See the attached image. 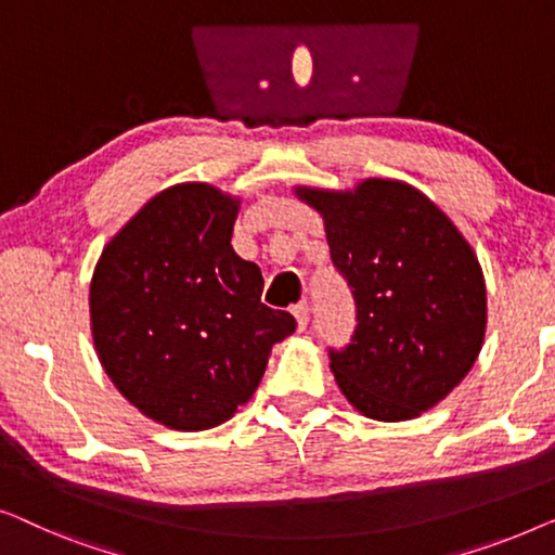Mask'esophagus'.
<instances>
[{
	"label": "esophagus",
	"mask_w": 555,
	"mask_h": 555,
	"mask_svg": "<svg viewBox=\"0 0 555 555\" xmlns=\"http://www.w3.org/2000/svg\"><path fill=\"white\" fill-rule=\"evenodd\" d=\"M292 314L296 319V326H299L301 332L307 330V324H309V307H307V301H299V304H296V307H292Z\"/></svg>",
	"instance_id": "34e87169"
}]
</instances>
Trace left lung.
<instances>
[{
  "mask_svg": "<svg viewBox=\"0 0 555 555\" xmlns=\"http://www.w3.org/2000/svg\"><path fill=\"white\" fill-rule=\"evenodd\" d=\"M324 216L357 326L330 349L334 379L372 420L400 423L455 389L486 337V281L455 223L417 189L370 178L354 191L299 189Z\"/></svg>",
  "mask_w": 555,
  "mask_h": 555,
  "instance_id": "8db88e82",
  "label": "left lung"
}]
</instances>
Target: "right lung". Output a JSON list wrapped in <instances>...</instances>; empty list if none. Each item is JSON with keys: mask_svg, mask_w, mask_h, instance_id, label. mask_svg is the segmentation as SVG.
<instances>
[{"mask_svg": "<svg viewBox=\"0 0 555 555\" xmlns=\"http://www.w3.org/2000/svg\"><path fill=\"white\" fill-rule=\"evenodd\" d=\"M238 201L181 183L105 246L90 284L92 339L128 402L173 430H208L251 400L276 341L296 330L261 301L256 263L231 248Z\"/></svg>", "mask_w": 555, "mask_h": 555, "instance_id": "add662e5", "label": "right lung"}]
</instances>
